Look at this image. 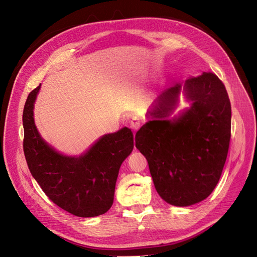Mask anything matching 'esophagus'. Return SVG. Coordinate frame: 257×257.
Segmentation results:
<instances>
[{
    "label": "esophagus",
    "mask_w": 257,
    "mask_h": 257,
    "mask_svg": "<svg viewBox=\"0 0 257 257\" xmlns=\"http://www.w3.org/2000/svg\"><path fill=\"white\" fill-rule=\"evenodd\" d=\"M130 126L134 132H136L139 127H141V119L137 118V116H133L130 122Z\"/></svg>",
    "instance_id": "34e87169"
}]
</instances>
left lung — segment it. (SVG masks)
<instances>
[{"label": "left lung", "mask_w": 257, "mask_h": 257, "mask_svg": "<svg viewBox=\"0 0 257 257\" xmlns=\"http://www.w3.org/2000/svg\"><path fill=\"white\" fill-rule=\"evenodd\" d=\"M181 94L190 106L172 117ZM146 116L136 148L159 195L177 207L206 199L220 180L230 141V102L222 81L212 73L191 77L162 91Z\"/></svg>", "instance_id": "8db88e82"}]
</instances>
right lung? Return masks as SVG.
<instances>
[{"mask_svg": "<svg viewBox=\"0 0 257 257\" xmlns=\"http://www.w3.org/2000/svg\"><path fill=\"white\" fill-rule=\"evenodd\" d=\"M41 84L30 93L23 109V151L33 178L54 204L79 217L106 213L113 204L123 161L133 151L128 127L105 134L80 155H66L49 145L34 121V104Z\"/></svg>", "mask_w": 257, "mask_h": 257, "instance_id": "right-lung-1", "label": "right lung"}]
</instances>
